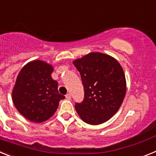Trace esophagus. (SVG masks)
<instances>
[{"label":"esophagus","mask_w":156,"mask_h":156,"mask_svg":"<svg viewBox=\"0 0 156 156\" xmlns=\"http://www.w3.org/2000/svg\"><path fill=\"white\" fill-rule=\"evenodd\" d=\"M66 98H67V100H70L71 99V96H70V94H67L66 95Z\"/></svg>","instance_id":"esophagus-1"}]
</instances>
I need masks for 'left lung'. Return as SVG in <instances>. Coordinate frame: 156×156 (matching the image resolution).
Returning <instances> with one entry per match:
<instances>
[{
    "label": "left lung",
    "mask_w": 156,
    "mask_h": 156,
    "mask_svg": "<svg viewBox=\"0 0 156 156\" xmlns=\"http://www.w3.org/2000/svg\"><path fill=\"white\" fill-rule=\"evenodd\" d=\"M85 90L83 102L75 109L85 122L99 125L108 121L119 111L126 93L123 69L112 55L99 52L74 59Z\"/></svg>",
    "instance_id": "obj_1"
}]
</instances>
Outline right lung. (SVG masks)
<instances>
[{"label": "right lung", "instance_id": "obj_1", "mask_svg": "<svg viewBox=\"0 0 156 156\" xmlns=\"http://www.w3.org/2000/svg\"><path fill=\"white\" fill-rule=\"evenodd\" d=\"M53 66L41 59L24 65L16 78L12 99L17 111L35 123L48 120L65 98L58 91V82L52 78Z\"/></svg>", "mask_w": 156, "mask_h": 156}]
</instances>
